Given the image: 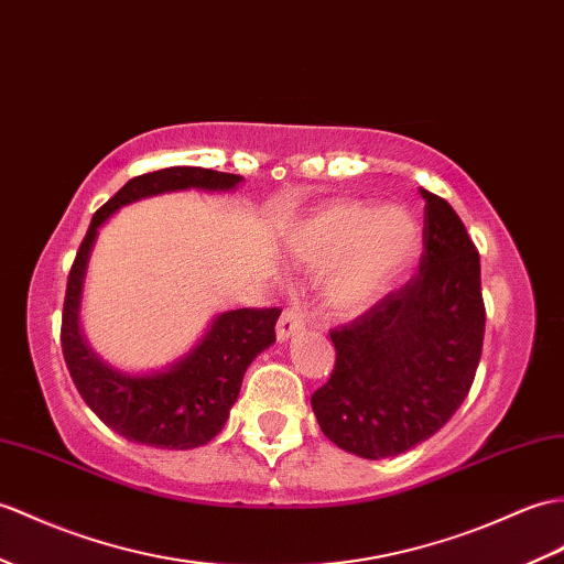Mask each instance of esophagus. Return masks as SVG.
<instances>
[{
	"instance_id": "34e87169",
	"label": "esophagus",
	"mask_w": 564,
	"mask_h": 564,
	"mask_svg": "<svg viewBox=\"0 0 564 564\" xmlns=\"http://www.w3.org/2000/svg\"><path fill=\"white\" fill-rule=\"evenodd\" d=\"M300 329H303V319H300L293 310H285L276 324V338L279 341H288V338L295 336Z\"/></svg>"
}]
</instances>
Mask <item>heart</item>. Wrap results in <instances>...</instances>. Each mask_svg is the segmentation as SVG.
<instances>
[{
	"instance_id": "obj_1",
	"label": "heart",
	"mask_w": 564,
	"mask_h": 564,
	"mask_svg": "<svg viewBox=\"0 0 564 564\" xmlns=\"http://www.w3.org/2000/svg\"><path fill=\"white\" fill-rule=\"evenodd\" d=\"M421 223L401 206L334 202L307 216L291 235V252L312 269L329 267L326 303L356 314L394 288L421 254Z\"/></svg>"
}]
</instances>
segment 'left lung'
Returning <instances> with one entry per match:
<instances>
[{"instance_id": "8db88e82", "label": "left lung", "mask_w": 564, "mask_h": 564, "mask_svg": "<svg viewBox=\"0 0 564 564\" xmlns=\"http://www.w3.org/2000/svg\"><path fill=\"white\" fill-rule=\"evenodd\" d=\"M421 194V269L332 329L334 372L312 394L324 435L362 459L399 456L435 435L468 397L482 350L478 250L442 196Z\"/></svg>"}]
</instances>
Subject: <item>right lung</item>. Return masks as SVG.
Returning <instances> with one entry per match:
<instances>
[{"instance_id":"obj_1","label":"right lung","mask_w":564,"mask_h":564,"mask_svg":"<svg viewBox=\"0 0 564 564\" xmlns=\"http://www.w3.org/2000/svg\"><path fill=\"white\" fill-rule=\"evenodd\" d=\"M245 177L177 165L129 180L100 206L78 247L62 312V352L78 394L100 421L129 442L159 449H194L212 442L238 401L250 362L276 341L279 307L230 310L214 317L185 356L153 372H124L90 350L82 334V295L98 228L122 206L165 192H230Z\"/></svg>"}]
</instances>
